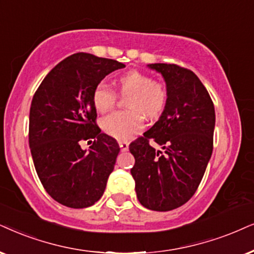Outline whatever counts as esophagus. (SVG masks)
Listing matches in <instances>:
<instances>
[{
    "mask_svg": "<svg viewBox=\"0 0 254 254\" xmlns=\"http://www.w3.org/2000/svg\"><path fill=\"white\" fill-rule=\"evenodd\" d=\"M118 144H120V147L122 151H127V149H129V143L125 142V140H120Z\"/></svg>",
    "mask_w": 254,
    "mask_h": 254,
    "instance_id": "1",
    "label": "esophagus"
}]
</instances>
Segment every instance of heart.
<instances>
[{
  "instance_id": "b5f03b06",
  "label": "heart",
  "mask_w": 254,
  "mask_h": 254,
  "mask_svg": "<svg viewBox=\"0 0 254 254\" xmlns=\"http://www.w3.org/2000/svg\"><path fill=\"white\" fill-rule=\"evenodd\" d=\"M117 88L127 95V110L115 111L101 121L105 133L117 139H127L143 127V114L147 120L159 117L168 101V90L164 83L138 70H130L117 78ZM116 102V92L101 82L92 91V104L101 114L108 112Z\"/></svg>"
}]
</instances>
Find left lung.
Here are the masks:
<instances>
[{
  "instance_id": "8db88e82",
  "label": "left lung",
  "mask_w": 254,
  "mask_h": 254,
  "mask_svg": "<svg viewBox=\"0 0 254 254\" xmlns=\"http://www.w3.org/2000/svg\"><path fill=\"white\" fill-rule=\"evenodd\" d=\"M147 66L164 77L168 101L153 127L130 144L131 175L144 207L171 211L184 205L200 184L212 155L216 114L206 88L191 70L166 63ZM150 140L165 152L151 147Z\"/></svg>"
}]
</instances>
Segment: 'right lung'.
<instances>
[{
	"label": "right lung",
	"instance_id": "right-lung-1",
	"mask_svg": "<svg viewBox=\"0 0 254 254\" xmlns=\"http://www.w3.org/2000/svg\"><path fill=\"white\" fill-rule=\"evenodd\" d=\"M124 66L91 54H73L57 64L35 92L29 146L42 185L64 206L89 207L104 193L121 149L96 124L92 91L105 76ZM88 139L95 140L86 151L80 143Z\"/></svg>",
	"mask_w": 254,
	"mask_h": 254
}]
</instances>
